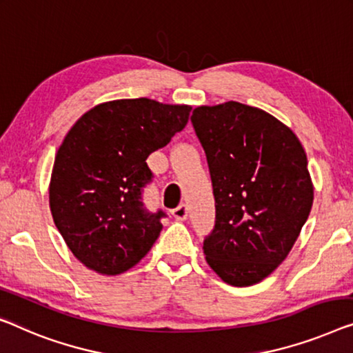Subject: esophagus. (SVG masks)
<instances>
[{
	"label": "esophagus",
	"mask_w": 353,
	"mask_h": 353,
	"mask_svg": "<svg viewBox=\"0 0 353 353\" xmlns=\"http://www.w3.org/2000/svg\"><path fill=\"white\" fill-rule=\"evenodd\" d=\"M172 215H174L177 220H185L188 217V208L185 204H179V206L172 210Z\"/></svg>",
	"instance_id": "34e87169"
}]
</instances>
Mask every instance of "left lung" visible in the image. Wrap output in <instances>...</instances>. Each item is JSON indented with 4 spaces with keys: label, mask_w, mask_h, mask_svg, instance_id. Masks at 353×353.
Masks as SVG:
<instances>
[{
    "label": "left lung",
    "mask_w": 353,
    "mask_h": 353,
    "mask_svg": "<svg viewBox=\"0 0 353 353\" xmlns=\"http://www.w3.org/2000/svg\"><path fill=\"white\" fill-rule=\"evenodd\" d=\"M190 120L215 198L204 255L230 285H254L285 260L311 212L306 154L290 128L243 103L196 108Z\"/></svg>",
    "instance_id": "1"
}]
</instances>
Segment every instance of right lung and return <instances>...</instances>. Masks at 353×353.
<instances>
[{
	"mask_svg": "<svg viewBox=\"0 0 353 353\" xmlns=\"http://www.w3.org/2000/svg\"><path fill=\"white\" fill-rule=\"evenodd\" d=\"M190 106L149 98L93 108L68 131L55 155L50 210L77 260L101 274H120L150 250L165 210L143 201L154 179L147 157L185 128Z\"/></svg>",
	"mask_w": 353,
	"mask_h": 353,
	"instance_id": "1",
	"label": "right lung"
}]
</instances>
